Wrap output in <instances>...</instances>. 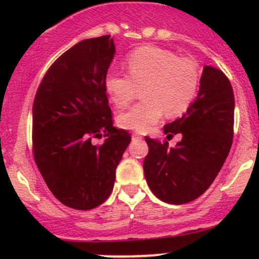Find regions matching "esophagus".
<instances>
[{
    "mask_svg": "<svg viewBox=\"0 0 259 259\" xmlns=\"http://www.w3.org/2000/svg\"><path fill=\"white\" fill-rule=\"evenodd\" d=\"M132 139H133V140H141V139H142V136H140L139 134H136V133H133Z\"/></svg>",
    "mask_w": 259,
    "mask_h": 259,
    "instance_id": "1",
    "label": "esophagus"
}]
</instances>
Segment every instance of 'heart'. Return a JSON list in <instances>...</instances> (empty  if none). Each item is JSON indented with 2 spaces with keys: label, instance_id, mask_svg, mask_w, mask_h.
<instances>
[{
  "label": "heart",
  "instance_id": "1",
  "mask_svg": "<svg viewBox=\"0 0 259 259\" xmlns=\"http://www.w3.org/2000/svg\"><path fill=\"white\" fill-rule=\"evenodd\" d=\"M129 75L109 70L105 89L117 107H125L142 86L145 99L118 117L120 127L147 133L168 115L181 114L191 106L200 86V69L194 59L179 58L177 53L156 46H142L126 56Z\"/></svg>",
  "mask_w": 259,
  "mask_h": 259
}]
</instances>
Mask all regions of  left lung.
<instances>
[{
  "label": "left lung",
  "instance_id": "left-lung-1",
  "mask_svg": "<svg viewBox=\"0 0 259 259\" xmlns=\"http://www.w3.org/2000/svg\"><path fill=\"white\" fill-rule=\"evenodd\" d=\"M234 92L221 69L204 65L200 91L185 114L164 125L167 139L181 134L175 147L146 136L144 173L160 201L183 204L210 186L227 159L234 136Z\"/></svg>",
  "mask_w": 259,
  "mask_h": 259
}]
</instances>
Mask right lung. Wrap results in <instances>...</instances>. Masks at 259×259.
I'll list each match as a JSON object with an SVG mask.
<instances>
[{"label":"right lung","instance_id":"1","mask_svg":"<svg viewBox=\"0 0 259 259\" xmlns=\"http://www.w3.org/2000/svg\"><path fill=\"white\" fill-rule=\"evenodd\" d=\"M115 53L111 35L74 45L55 61L32 106V152L53 196L86 210L111 195L115 169L132 141L113 126L105 76ZM105 138L101 145L92 139Z\"/></svg>","mask_w":259,"mask_h":259}]
</instances>
